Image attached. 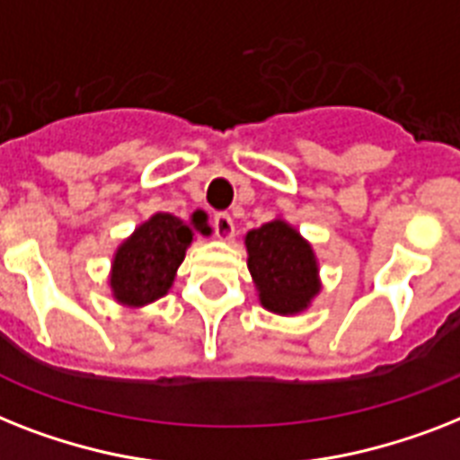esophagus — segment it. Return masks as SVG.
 <instances>
[{"instance_id": "esophagus-1", "label": "esophagus", "mask_w": 460, "mask_h": 460, "mask_svg": "<svg viewBox=\"0 0 460 460\" xmlns=\"http://www.w3.org/2000/svg\"><path fill=\"white\" fill-rule=\"evenodd\" d=\"M212 226H215V234H217L219 241H231L234 234H236V226H234V219L226 215V212H219L212 219Z\"/></svg>"}]
</instances>
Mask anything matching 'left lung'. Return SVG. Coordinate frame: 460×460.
I'll return each instance as SVG.
<instances>
[{"label": "left lung", "mask_w": 460, "mask_h": 460, "mask_svg": "<svg viewBox=\"0 0 460 460\" xmlns=\"http://www.w3.org/2000/svg\"><path fill=\"white\" fill-rule=\"evenodd\" d=\"M243 241L260 305L279 316L307 312L321 293L319 260L312 243L283 217L250 229Z\"/></svg>", "instance_id": "8db88e82"}]
</instances>
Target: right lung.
Instances as JSON below:
<instances>
[{"instance_id":"add662e5","label":"right lung","mask_w":460,"mask_h":460,"mask_svg":"<svg viewBox=\"0 0 460 460\" xmlns=\"http://www.w3.org/2000/svg\"><path fill=\"white\" fill-rule=\"evenodd\" d=\"M196 234H210L203 210L193 212L189 222L170 212H155L141 222L115 248L108 274L111 297L129 309H141L165 297Z\"/></svg>"}]
</instances>
